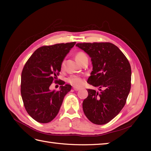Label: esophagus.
I'll return each mask as SVG.
<instances>
[{
    "label": "esophagus",
    "instance_id": "34e87169",
    "mask_svg": "<svg viewBox=\"0 0 151 151\" xmlns=\"http://www.w3.org/2000/svg\"><path fill=\"white\" fill-rule=\"evenodd\" d=\"M73 89H74V90H75V91H78L79 89H80V88H77V87H73Z\"/></svg>",
    "mask_w": 151,
    "mask_h": 151
}]
</instances>
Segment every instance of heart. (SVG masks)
Wrapping results in <instances>:
<instances>
[{"label":"heart","mask_w":151,"mask_h":151,"mask_svg":"<svg viewBox=\"0 0 151 151\" xmlns=\"http://www.w3.org/2000/svg\"><path fill=\"white\" fill-rule=\"evenodd\" d=\"M75 58H76V60H77L80 63H81L83 60L88 57L84 52H78L76 54ZM63 66H64V61H63L62 62V64H61V67L63 68ZM67 82L73 86H81L83 84L84 81H83V78L81 77V76H77V75H71L67 78Z\"/></svg>","instance_id":"obj_1"}]
</instances>
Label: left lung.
Segmentation results:
<instances>
[{
	"instance_id": "left-lung-1",
	"label": "left lung",
	"mask_w": 151,
	"mask_h": 151,
	"mask_svg": "<svg viewBox=\"0 0 151 151\" xmlns=\"http://www.w3.org/2000/svg\"><path fill=\"white\" fill-rule=\"evenodd\" d=\"M76 46L87 53L93 65L89 84L104 88L100 92L88 89L82 103L88 119L96 124L108 123L126 104L131 88V67L119 48L111 43H83Z\"/></svg>"
}]
</instances>
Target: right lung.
Segmentation results:
<instances>
[{"mask_svg": "<svg viewBox=\"0 0 151 151\" xmlns=\"http://www.w3.org/2000/svg\"><path fill=\"white\" fill-rule=\"evenodd\" d=\"M76 42L43 46L32 54L21 73V93L27 113L34 120L47 123L58 114L65 95L71 86L58 81L59 91L50 90L52 82H57L61 64Z\"/></svg>", "mask_w": 151, "mask_h": 151, "instance_id": "obj_1", "label": "right lung"}]
</instances>
